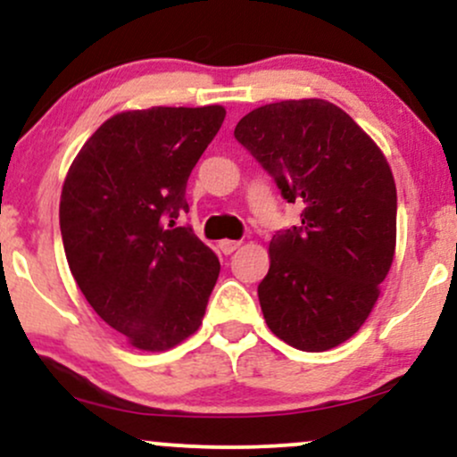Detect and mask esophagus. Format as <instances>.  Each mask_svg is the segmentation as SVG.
Wrapping results in <instances>:
<instances>
[{
    "label": "esophagus",
    "mask_w": 457,
    "mask_h": 457,
    "mask_svg": "<svg viewBox=\"0 0 457 457\" xmlns=\"http://www.w3.org/2000/svg\"><path fill=\"white\" fill-rule=\"evenodd\" d=\"M238 246H240L238 240H221V243H219V249H221L223 255L234 253V251L238 249Z\"/></svg>",
    "instance_id": "1"
}]
</instances>
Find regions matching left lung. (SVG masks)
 Returning <instances> with one entry per match:
<instances>
[{"mask_svg":"<svg viewBox=\"0 0 457 457\" xmlns=\"http://www.w3.org/2000/svg\"><path fill=\"white\" fill-rule=\"evenodd\" d=\"M234 137L301 206V223L270 240L258 286L266 324L305 353L344 344L378 301L395 253L389 162L348 113L320 98L253 109Z\"/></svg>","mask_w":457,"mask_h":457,"instance_id":"1","label":"left lung"}]
</instances>
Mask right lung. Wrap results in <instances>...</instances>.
Wrapping results in <instances>:
<instances>
[{"instance_id":"add662e5","label":"right lung","mask_w":457,"mask_h":457,"mask_svg":"<svg viewBox=\"0 0 457 457\" xmlns=\"http://www.w3.org/2000/svg\"><path fill=\"white\" fill-rule=\"evenodd\" d=\"M225 109L152 107L109 118L62 188L60 229L83 296L135 348H174L202 324L219 258L178 225L187 180Z\"/></svg>"}]
</instances>
